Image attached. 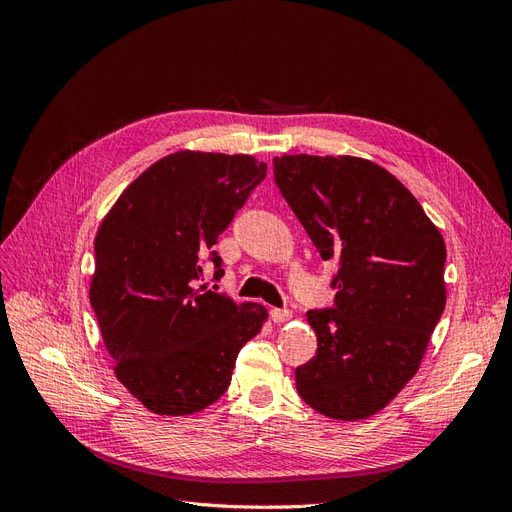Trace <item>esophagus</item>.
<instances>
[{
	"label": "esophagus",
	"instance_id": "esophagus-1",
	"mask_svg": "<svg viewBox=\"0 0 512 512\" xmlns=\"http://www.w3.org/2000/svg\"><path fill=\"white\" fill-rule=\"evenodd\" d=\"M290 318H292L290 309H280V307H273V309H271V320L277 322V324H280V322H288Z\"/></svg>",
	"mask_w": 512,
	"mask_h": 512
}]
</instances>
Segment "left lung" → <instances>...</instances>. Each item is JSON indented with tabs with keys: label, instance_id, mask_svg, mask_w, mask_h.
Returning <instances> with one entry per match:
<instances>
[{
	"label": "left lung",
	"instance_id": "8db88e82",
	"mask_svg": "<svg viewBox=\"0 0 512 512\" xmlns=\"http://www.w3.org/2000/svg\"><path fill=\"white\" fill-rule=\"evenodd\" d=\"M275 183L322 260H337L335 307L307 312L318 337L294 380L335 421L380 412L414 378L446 305V245L389 170L354 156H282Z\"/></svg>",
	"mask_w": 512,
	"mask_h": 512
}]
</instances>
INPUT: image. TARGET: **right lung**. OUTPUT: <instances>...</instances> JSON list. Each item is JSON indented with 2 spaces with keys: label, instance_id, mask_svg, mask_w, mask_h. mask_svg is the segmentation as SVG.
<instances>
[{
  "label": "right lung",
  "instance_id": "right-lung-1",
  "mask_svg": "<svg viewBox=\"0 0 512 512\" xmlns=\"http://www.w3.org/2000/svg\"><path fill=\"white\" fill-rule=\"evenodd\" d=\"M265 177L254 156L185 149L151 164L104 215L89 301L117 380L153 414L218 401L269 316L258 303L194 288L203 256ZM211 260L222 277L220 256Z\"/></svg>",
  "mask_w": 512,
  "mask_h": 512
}]
</instances>
